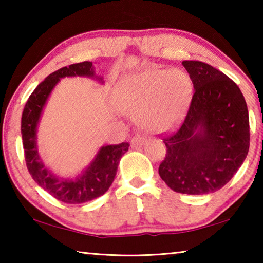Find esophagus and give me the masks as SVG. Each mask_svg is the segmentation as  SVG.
<instances>
[{
    "instance_id": "esophagus-1",
    "label": "esophagus",
    "mask_w": 263,
    "mask_h": 263,
    "mask_svg": "<svg viewBox=\"0 0 263 263\" xmlns=\"http://www.w3.org/2000/svg\"><path fill=\"white\" fill-rule=\"evenodd\" d=\"M145 142H146V137L140 136V135H136L131 139V146L132 147H138V146L144 145Z\"/></svg>"
}]
</instances>
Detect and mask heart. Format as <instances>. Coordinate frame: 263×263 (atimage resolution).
I'll return each mask as SVG.
<instances>
[{
  "label": "heart",
  "instance_id": "obj_1",
  "mask_svg": "<svg viewBox=\"0 0 263 263\" xmlns=\"http://www.w3.org/2000/svg\"><path fill=\"white\" fill-rule=\"evenodd\" d=\"M193 84L181 69H145L115 84L112 103L119 112L138 114L139 125L151 132H166L180 122Z\"/></svg>",
  "mask_w": 263,
  "mask_h": 263
}]
</instances>
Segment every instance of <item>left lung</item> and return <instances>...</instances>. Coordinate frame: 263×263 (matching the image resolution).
I'll return each mask as SVG.
<instances>
[{
    "label": "left lung",
    "mask_w": 263,
    "mask_h": 263,
    "mask_svg": "<svg viewBox=\"0 0 263 263\" xmlns=\"http://www.w3.org/2000/svg\"><path fill=\"white\" fill-rule=\"evenodd\" d=\"M182 65L194 95L181 127L164 137L167 152L159 175L180 194L205 195L222 188L247 157L249 118L239 87L202 61Z\"/></svg>",
    "instance_id": "8db88e82"
}]
</instances>
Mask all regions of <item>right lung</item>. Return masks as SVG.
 Masks as SVG:
<instances>
[{
	"instance_id": "1",
	"label": "right lung",
	"mask_w": 263,
	"mask_h": 263,
	"mask_svg": "<svg viewBox=\"0 0 263 263\" xmlns=\"http://www.w3.org/2000/svg\"><path fill=\"white\" fill-rule=\"evenodd\" d=\"M86 77L99 80L91 61H83L69 65L52 73L44 80L30 95L22 114V139L25 154V162L30 175L35 183L48 194L67 204H81L92 201L105 194L117 173L119 160L128 151V142L119 145L102 146L90 164L75 179H61L44 164L37 147V127L48 96L62 78Z\"/></svg>"
}]
</instances>
